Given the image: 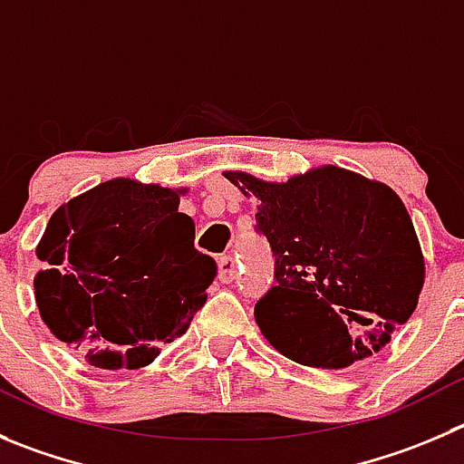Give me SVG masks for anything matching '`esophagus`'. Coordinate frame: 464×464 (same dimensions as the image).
Returning a JSON list of instances; mask_svg holds the SVG:
<instances>
[{
    "label": "esophagus",
    "mask_w": 464,
    "mask_h": 464,
    "mask_svg": "<svg viewBox=\"0 0 464 464\" xmlns=\"http://www.w3.org/2000/svg\"><path fill=\"white\" fill-rule=\"evenodd\" d=\"M218 280L225 282V285H229L232 280H237V262L235 257H229V255H225V257L218 259Z\"/></svg>",
    "instance_id": "esophagus-1"
}]
</instances>
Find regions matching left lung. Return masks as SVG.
Returning <instances> with one entry per match:
<instances>
[{
  "instance_id": "left-lung-1",
  "label": "left lung",
  "mask_w": 464,
  "mask_h": 464,
  "mask_svg": "<svg viewBox=\"0 0 464 464\" xmlns=\"http://www.w3.org/2000/svg\"><path fill=\"white\" fill-rule=\"evenodd\" d=\"M225 178L259 200V235L276 286L255 305L264 337L289 360L342 369L381 351L410 319L423 286L414 225L390 187L337 166L285 184Z\"/></svg>"
}]
</instances>
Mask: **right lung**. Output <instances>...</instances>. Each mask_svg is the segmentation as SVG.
Returning a JSON list of instances; mask_svg holds the SVG:
<instances>
[{
	"label": "right lung",
	"mask_w": 464,
	"mask_h": 464,
	"mask_svg": "<svg viewBox=\"0 0 464 464\" xmlns=\"http://www.w3.org/2000/svg\"><path fill=\"white\" fill-rule=\"evenodd\" d=\"M179 193L109 179L54 211L36 255V303L56 339L92 367L140 369L207 303L214 257L198 253Z\"/></svg>",
	"instance_id": "obj_1"
}]
</instances>
